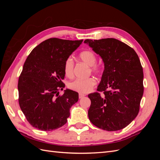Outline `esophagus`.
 I'll return each mask as SVG.
<instances>
[{
    "label": "esophagus",
    "mask_w": 160,
    "mask_h": 160,
    "mask_svg": "<svg viewBox=\"0 0 160 160\" xmlns=\"http://www.w3.org/2000/svg\"><path fill=\"white\" fill-rule=\"evenodd\" d=\"M84 97H85V95H83V94H81V93H79V99L83 98H84Z\"/></svg>",
    "instance_id": "esophagus-1"
}]
</instances>
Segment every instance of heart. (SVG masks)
Here are the masks:
<instances>
[{
	"mask_svg": "<svg viewBox=\"0 0 160 160\" xmlns=\"http://www.w3.org/2000/svg\"><path fill=\"white\" fill-rule=\"evenodd\" d=\"M79 59L86 65L91 67L90 70L95 72L99 73L100 69L95 65L97 62V57L93 52L90 51H85L81 52ZM73 61L71 57H68L65 60L64 63V73L66 77H71L73 75ZM96 84L95 80L93 78H88L86 79H76L69 83V88L72 91L79 92L81 93H86L89 92Z\"/></svg>",
	"mask_w": 160,
	"mask_h": 160,
	"instance_id": "1",
	"label": "heart"
}]
</instances>
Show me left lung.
Listing matches in <instances>:
<instances>
[{"label": "left lung", "instance_id": "obj_1", "mask_svg": "<svg viewBox=\"0 0 160 160\" xmlns=\"http://www.w3.org/2000/svg\"><path fill=\"white\" fill-rule=\"evenodd\" d=\"M104 63L98 91L88 95L90 122L109 132L122 129L136 118L143 93V72L137 53L116 38L84 41ZM108 91H107V90Z\"/></svg>", "mask_w": 160, "mask_h": 160}]
</instances>
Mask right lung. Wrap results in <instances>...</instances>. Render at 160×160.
Wrapping results in <instances>:
<instances>
[{"mask_svg":"<svg viewBox=\"0 0 160 160\" xmlns=\"http://www.w3.org/2000/svg\"><path fill=\"white\" fill-rule=\"evenodd\" d=\"M83 40L69 41L51 38L37 46L24 63L18 82V103L32 127L52 131L64 125L71 106L79 99V93L63 90L65 60Z\"/></svg>","mask_w":160,"mask_h":160,"instance_id":"add662e5","label":"right lung"}]
</instances>
